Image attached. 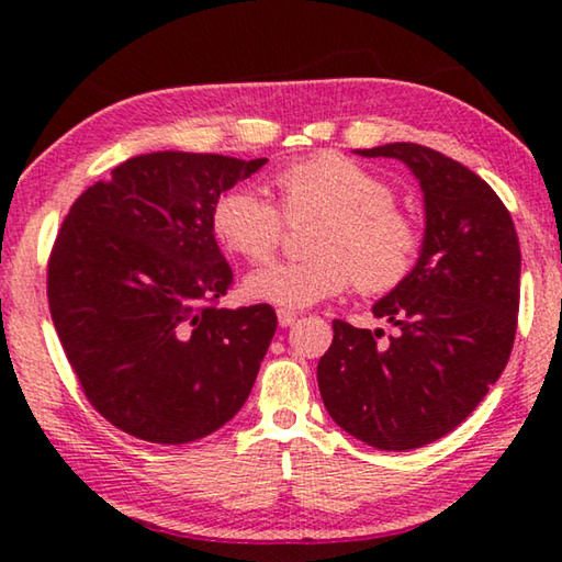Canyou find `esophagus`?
Returning <instances> with one entry per match:
<instances>
[{"label":"esophagus","mask_w":562,"mask_h":562,"mask_svg":"<svg viewBox=\"0 0 562 562\" xmlns=\"http://www.w3.org/2000/svg\"><path fill=\"white\" fill-rule=\"evenodd\" d=\"M294 319H297V312H290V310H278V322L280 327H292Z\"/></svg>","instance_id":"1"}]
</instances>
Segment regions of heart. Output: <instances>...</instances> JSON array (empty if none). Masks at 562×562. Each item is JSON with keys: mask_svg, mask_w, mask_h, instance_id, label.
Here are the masks:
<instances>
[{"mask_svg": "<svg viewBox=\"0 0 562 562\" xmlns=\"http://www.w3.org/2000/svg\"><path fill=\"white\" fill-rule=\"evenodd\" d=\"M290 221L322 215L312 237L317 258L272 262L250 272L245 297L282 310H304L345 292L351 282L367 294L402 284L416 268L422 237L412 217L394 207V190L355 160L319 154L274 176ZM213 233L227 250L262 262L278 250L282 215L250 186H235L213 205Z\"/></svg>", "mask_w": 562, "mask_h": 562, "instance_id": "b5f03b06", "label": "heart"}]
</instances>
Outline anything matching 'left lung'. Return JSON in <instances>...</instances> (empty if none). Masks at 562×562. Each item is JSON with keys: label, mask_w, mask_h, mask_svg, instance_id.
<instances>
[{"label": "left lung", "mask_w": 562, "mask_h": 562, "mask_svg": "<svg viewBox=\"0 0 562 562\" xmlns=\"http://www.w3.org/2000/svg\"><path fill=\"white\" fill-rule=\"evenodd\" d=\"M396 158L424 193V240L412 274L374 302L398 329L335 319L317 364L319 394L349 436L382 451L441 439L469 416L508 364L518 325L520 245L493 188L459 160L418 144L355 150Z\"/></svg>", "instance_id": "obj_1"}]
</instances>
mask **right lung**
Instances as JSON below:
<instances>
[{"mask_svg":"<svg viewBox=\"0 0 562 562\" xmlns=\"http://www.w3.org/2000/svg\"><path fill=\"white\" fill-rule=\"evenodd\" d=\"M268 158L156 150L76 198L49 258V310L93 408L150 443L213 434L252 392L278 315L215 307L233 282L213 205Z\"/></svg>","mask_w":562,"mask_h":562,"instance_id":"right-lung-1","label":"right lung"}]
</instances>
